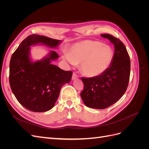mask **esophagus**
Returning a JSON list of instances; mask_svg holds the SVG:
<instances>
[{"label":"esophagus","instance_id":"1","mask_svg":"<svg viewBox=\"0 0 149 149\" xmlns=\"http://www.w3.org/2000/svg\"><path fill=\"white\" fill-rule=\"evenodd\" d=\"M77 78H78V74L74 72V73H73V76H72V79H74Z\"/></svg>","mask_w":149,"mask_h":149}]
</instances>
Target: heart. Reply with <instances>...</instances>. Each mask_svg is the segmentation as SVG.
<instances>
[{"mask_svg":"<svg viewBox=\"0 0 149 149\" xmlns=\"http://www.w3.org/2000/svg\"><path fill=\"white\" fill-rule=\"evenodd\" d=\"M63 57L71 65L81 63V70L85 76L94 78L102 74L112 64V49L105 44L93 40L76 43Z\"/></svg>","mask_w":149,"mask_h":149,"instance_id":"obj_1","label":"heart"}]
</instances>
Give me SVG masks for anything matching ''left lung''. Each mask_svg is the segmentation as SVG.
Here are the masks:
<instances>
[{
    "label": "left lung",
    "instance_id": "left-lung-1",
    "mask_svg": "<svg viewBox=\"0 0 149 149\" xmlns=\"http://www.w3.org/2000/svg\"><path fill=\"white\" fill-rule=\"evenodd\" d=\"M101 36L114 44L113 60L102 74L94 78H81L84 88L80 94L86 106L98 109H106L124 95L130 73V57L124 43L110 34Z\"/></svg>",
    "mask_w": 149,
    "mask_h": 149
}]
</instances>
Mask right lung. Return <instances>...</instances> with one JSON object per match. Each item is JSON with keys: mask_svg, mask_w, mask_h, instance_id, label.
Segmentation results:
<instances>
[{"mask_svg": "<svg viewBox=\"0 0 149 149\" xmlns=\"http://www.w3.org/2000/svg\"><path fill=\"white\" fill-rule=\"evenodd\" d=\"M60 41L45 36L33 34L22 42L12 54L10 61L9 83L17 101L26 109L33 112L50 110L59 96L61 87L70 82L73 72L64 71L51 64L59 57L51 51L48 57L31 62L30 46L38 43L53 48Z\"/></svg>", "mask_w": 149, "mask_h": 149, "instance_id": "add662e5", "label": "right lung"}]
</instances>
